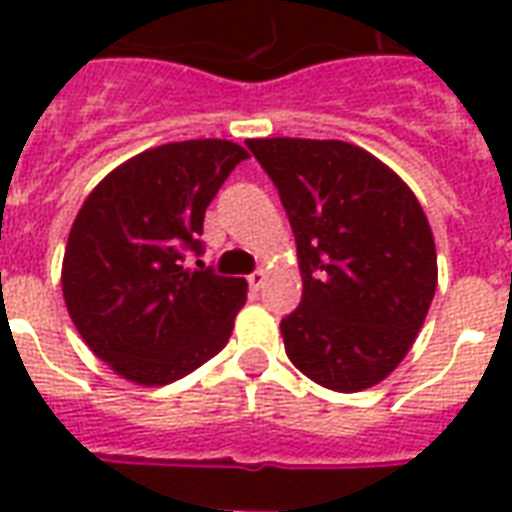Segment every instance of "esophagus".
I'll use <instances>...</instances> for the list:
<instances>
[{
	"instance_id": "1",
	"label": "esophagus",
	"mask_w": 512,
	"mask_h": 512,
	"mask_svg": "<svg viewBox=\"0 0 512 512\" xmlns=\"http://www.w3.org/2000/svg\"><path fill=\"white\" fill-rule=\"evenodd\" d=\"M263 285H266V271H263V268H257V271H252V274H249V288L260 290Z\"/></svg>"
}]
</instances>
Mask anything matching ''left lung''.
<instances>
[{"label":"left lung","instance_id":"1","mask_svg":"<svg viewBox=\"0 0 512 512\" xmlns=\"http://www.w3.org/2000/svg\"><path fill=\"white\" fill-rule=\"evenodd\" d=\"M296 235L301 304L282 318L293 365L334 392L395 370L436 293L428 216L384 161L340 139H249Z\"/></svg>","mask_w":512,"mask_h":512}]
</instances>
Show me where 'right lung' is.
<instances>
[{
	"instance_id": "right-lung-1",
	"label": "right lung",
	"mask_w": 512,
	"mask_h": 512,
	"mask_svg": "<svg viewBox=\"0 0 512 512\" xmlns=\"http://www.w3.org/2000/svg\"><path fill=\"white\" fill-rule=\"evenodd\" d=\"M227 139L150 147L112 169L84 200L62 257L73 326L117 376L164 386L222 351L246 279L219 277L202 255V219L235 164Z\"/></svg>"
}]
</instances>
